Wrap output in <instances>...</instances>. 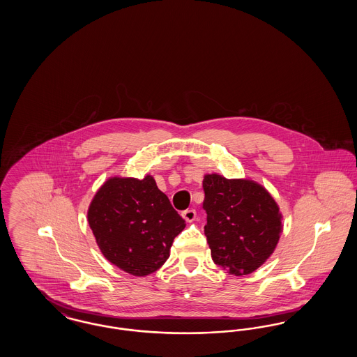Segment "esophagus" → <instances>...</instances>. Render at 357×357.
I'll return each instance as SVG.
<instances>
[{
    "mask_svg": "<svg viewBox=\"0 0 357 357\" xmlns=\"http://www.w3.org/2000/svg\"><path fill=\"white\" fill-rule=\"evenodd\" d=\"M182 217L186 220L187 222H192L197 217V211L194 208H190V210H185L182 211Z\"/></svg>",
    "mask_w": 357,
    "mask_h": 357,
    "instance_id": "esophagus-1",
    "label": "esophagus"
}]
</instances>
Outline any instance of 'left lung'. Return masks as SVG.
Instances as JSON below:
<instances>
[{"label":"left lung","instance_id":"8db88e82","mask_svg":"<svg viewBox=\"0 0 357 357\" xmlns=\"http://www.w3.org/2000/svg\"><path fill=\"white\" fill-rule=\"evenodd\" d=\"M204 236L211 258L229 274L246 275L273 255L281 233L282 214L271 192L250 179L204 178Z\"/></svg>","mask_w":357,"mask_h":357}]
</instances>
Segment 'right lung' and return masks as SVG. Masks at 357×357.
I'll return each instance as SVG.
<instances>
[{
	"mask_svg": "<svg viewBox=\"0 0 357 357\" xmlns=\"http://www.w3.org/2000/svg\"><path fill=\"white\" fill-rule=\"evenodd\" d=\"M86 217L102 255L136 277L156 272L170 257L174 238L186 227L153 175L107 179Z\"/></svg>",
	"mask_w": 357,
	"mask_h": 357,
	"instance_id": "1",
	"label": "right lung"
}]
</instances>
